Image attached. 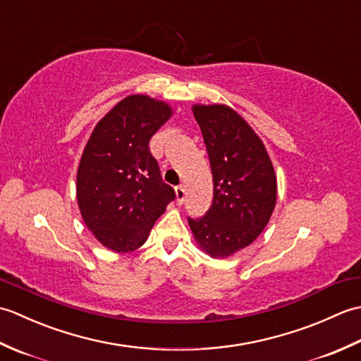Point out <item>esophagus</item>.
<instances>
[{"mask_svg": "<svg viewBox=\"0 0 361 361\" xmlns=\"http://www.w3.org/2000/svg\"><path fill=\"white\" fill-rule=\"evenodd\" d=\"M175 197H176V203L178 204L185 202V188H183L181 185L175 188Z\"/></svg>", "mask_w": 361, "mask_h": 361, "instance_id": "34e87169", "label": "esophagus"}]
</instances>
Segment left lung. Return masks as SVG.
<instances>
[{
  "instance_id": "1",
  "label": "left lung",
  "mask_w": 361,
  "mask_h": 361,
  "mask_svg": "<svg viewBox=\"0 0 361 361\" xmlns=\"http://www.w3.org/2000/svg\"><path fill=\"white\" fill-rule=\"evenodd\" d=\"M208 150L214 198L202 219H189L198 247L211 257H229L264 231L278 197V181L264 142L226 105L192 106Z\"/></svg>"
}]
</instances>
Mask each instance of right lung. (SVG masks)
<instances>
[{
  "label": "right lung",
  "mask_w": 361,
  "mask_h": 361,
  "mask_svg": "<svg viewBox=\"0 0 361 361\" xmlns=\"http://www.w3.org/2000/svg\"><path fill=\"white\" fill-rule=\"evenodd\" d=\"M172 116V106L132 94L97 122L78 169V204L96 239L114 252L147 240L157 219L175 198L161 178L150 137Z\"/></svg>",
  "instance_id": "add662e5"
}]
</instances>
